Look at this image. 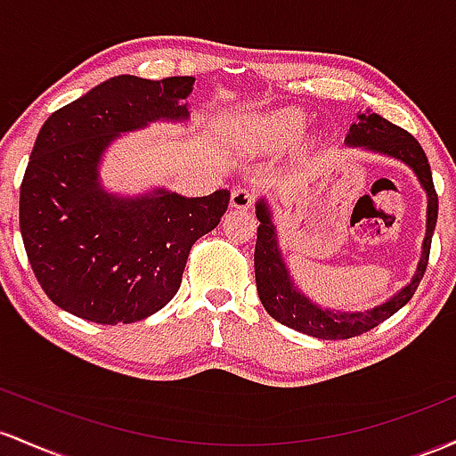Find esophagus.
<instances>
[{"label":"esophagus","instance_id":"esophagus-1","mask_svg":"<svg viewBox=\"0 0 456 456\" xmlns=\"http://www.w3.org/2000/svg\"><path fill=\"white\" fill-rule=\"evenodd\" d=\"M230 204H232L234 208H241V211H248V208L254 204V196L248 191V189L237 187L232 191V196H230Z\"/></svg>","mask_w":456,"mask_h":456}]
</instances>
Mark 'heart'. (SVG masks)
<instances>
[{"label":"heart","instance_id":"1","mask_svg":"<svg viewBox=\"0 0 456 456\" xmlns=\"http://www.w3.org/2000/svg\"><path fill=\"white\" fill-rule=\"evenodd\" d=\"M305 126H308V114L304 110L282 107L267 116L256 118L249 126V133H252V142L265 151H280V148L290 146L299 140Z\"/></svg>","mask_w":456,"mask_h":456}]
</instances>
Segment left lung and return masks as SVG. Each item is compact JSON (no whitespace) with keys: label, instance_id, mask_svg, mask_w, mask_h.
Segmentation results:
<instances>
[{"label":"left lung","instance_id":"1","mask_svg":"<svg viewBox=\"0 0 456 456\" xmlns=\"http://www.w3.org/2000/svg\"><path fill=\"white\" fill-rule=\"evenodd\" d=\"M345 144L351 148H364L368 152H377V155L383 157H392V159L411 167V172L420 181L424 193H427V234H424L420 263H418L416 273H413L411 282L403 286L396 295H392L390 299L370 310H331L314 304L295 284L293 275H290L284 263L282 249H280L273 213H271L267 200L260 198L256 202V217H258L260 226L254 252L256 289H258L260 301L275 321L290 327V330L321 340H346L353 338V336H360L383 323L386 319H390L394 312L401 310L416 293L424 271H427L433 230L435 224H437V193H435L433 187L431 166H428L427 155H424L416 137L409 135L401 126L392 125L390 120H386L379 114H372V111L366 110V114H357V122L351 125L345 137Z\"/></svg>","mask_w":456,"mask_h":456}]
</instances>
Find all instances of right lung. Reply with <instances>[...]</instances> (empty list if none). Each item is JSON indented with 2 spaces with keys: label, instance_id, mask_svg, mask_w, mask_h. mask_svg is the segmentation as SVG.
Listing matches in <instances>:
<instances>
[{
  "label": "right lung",
  "instance_id": "right-lung-1",
  "mask_svg": "<svg viewBox=\"0 0 456 456\" xmlns=\"http://www.w3.org/2000/svg\"><path fill=\"white\" fill-rule=\"evenodd\" d=\"M193 81L111 77L38 131L19 224L36 280L70 314L101 325L155 314L181 289L191 245L226 213L228 189L202 198L166 187L120 196L101 183V161L122 133L189 120Z\"/></svg>",
  "mask_w": 456,
  "mask_h": 456
}]
</instances>
